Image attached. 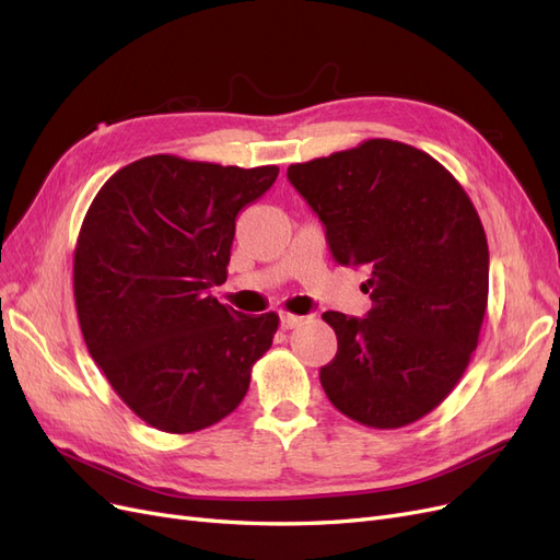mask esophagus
Instances as JSON below:
<instances>
[{"label":"esophagus","mask_w":560,"mask_h":560,"mask_svg":"<svg viewBox=\"0 0 560 560\" xmlns=\"http://www.w3.org/2000/svg\"><path fill=\"white\" fill-rule=\"evenodd\" d=\"M303 322V317H299V315H292V313H282L280 315V327L282 329H294V327H299Z\"/></svg>","instance_id":"1"}]
</instances>
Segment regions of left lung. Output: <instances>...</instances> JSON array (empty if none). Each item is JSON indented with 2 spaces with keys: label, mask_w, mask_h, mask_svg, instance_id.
Wrapping results in <instances>:
<instances>
[{
  "label": "left lung",
  "mask_w": 560,
  "mask_h": 560,
  "mask_svg": "<svg viewBox=\"0 0 560 560\" xmlns=\"http://www.w3.org/2000/svg\"><path fill=\"white\" fill-rule=\"evenodd\" d=\"M287 179L325 224L331 257L364 268L366 317L327 311L336 358L319 383L343 416L395 430L463 378L488 303V243L469 196L425 151L366 140L294 163Z\"/></svg>",
  "instance_id": "1"
}]
</instances>
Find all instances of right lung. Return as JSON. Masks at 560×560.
I'll use <instances>...</instances> for the list:
<instances>
[{"label": "right lung", "mask_w": 560, "mask_h": 560, "mask_svg": "<svg viewBox=\"0 0 560 560\" xmlns=\"http://www.w3.org/2000/svg\"><path fill=\"white\" fill-rule=\"evenodd\" d=\"M278 173L147 156L114 173L83 217L74 249L83 341L147 425L206 430L247 395L280 317L243 315L210 287L226 282L235 217Z\"/></svg>", "instance_id": "right-lung-1"}]
</instances>
